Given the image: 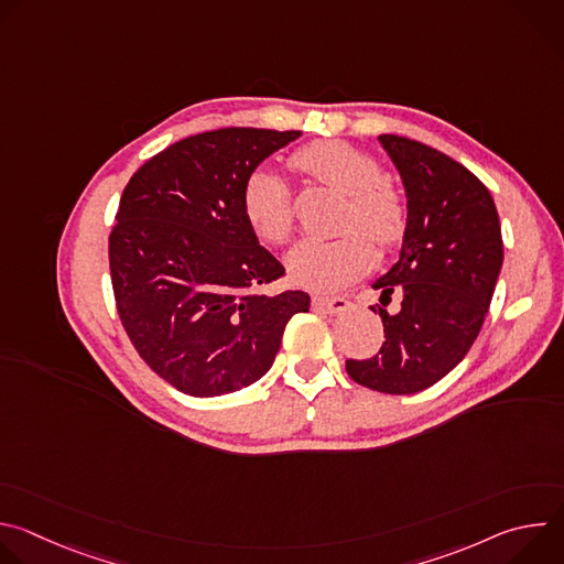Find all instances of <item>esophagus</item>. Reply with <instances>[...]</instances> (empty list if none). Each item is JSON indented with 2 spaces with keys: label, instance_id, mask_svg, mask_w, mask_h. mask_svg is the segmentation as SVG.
Segmentation results:
<instances>
[{
  "label": "esophagus",
  "instance_id": "1",
  "mask_svg": "<svg viewBox=\"0 0 564 564\" xmlns=\"http://www.w3.org/2000/svg\"><path fill=\"white\" fill-rule=\"evenodd\" d=\"M312 305L326 314H344L350 307L348 299L344 296H314Z\"/></svg>",
  "mask_w": 564,
  "mask_h": 564
}]
</instances>
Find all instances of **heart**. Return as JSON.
Here are the masks:
<instances>
[{"label":"heart","mask_w":564,"mask_h":564,"mask_svg":"<svg viewBox=\"0 0 564 564\" xmlns=\"http://www.w3.org/2000/svg\"><path fill=\"white\" fill-rule=\"evenodd\" d=\"M290 165L303 176L346 196L330 238H305L288 254V270L299 285L333 292L357 281L375 263L379 250L397 246L406 229V200L390 183L377 160L341 140H316L299 149ZM240 205L252 229L272 246L292 234L288 183L272 170H257L243 185ZM373 239L370 241L369 238Z\"/></svg>","instance_id":"1"}]
</instances>
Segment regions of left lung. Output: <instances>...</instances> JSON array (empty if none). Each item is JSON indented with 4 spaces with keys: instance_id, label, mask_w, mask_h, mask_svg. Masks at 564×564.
I'll list each match as a JSON object with an SVG mask.
<instances>
[{
    "instance_id": "1",
    "label": "left lung",
    "mask_w": 564,
    "mask_h": 564,
    "mask_svg": "<svg viewBox=\"0 0 564 564\" xmlns=\"http://www.w3.org/2000/svg\"><path fill=\"white\" fill-rule=\"evenodd\" d=\"M406 187L409 218L399 261L372 283L381 292L383 337L370 359L346 372L388 394H413L446 377L470 350L502 268L496 203L475 174L417 140L383 133ZM397 297V311L384 307Z\"/></svg>"
}]
</instances>
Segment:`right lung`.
I'll use <instances>...</instances> for the list:
<instances>
[{
  "mask_svg": "<svg viewBox=\"0 0 564 564\" xmlns=\"http://www.w3.org/2000/svg\"><path fill=\"white\" fill-rule=\"evenodd\" d=\"M301 131L227 127L155 153L127 183L109 236L122 326L144 364L192 397L261 379L301 290L265 292L285 268L263 248L240 194L263 160Z\"/></svg>",
  "mask_w": 564,
  "mask_h": 564,
  "instance_id": "right-lung-1",
  "label": "right lung"
}]
</instances>
